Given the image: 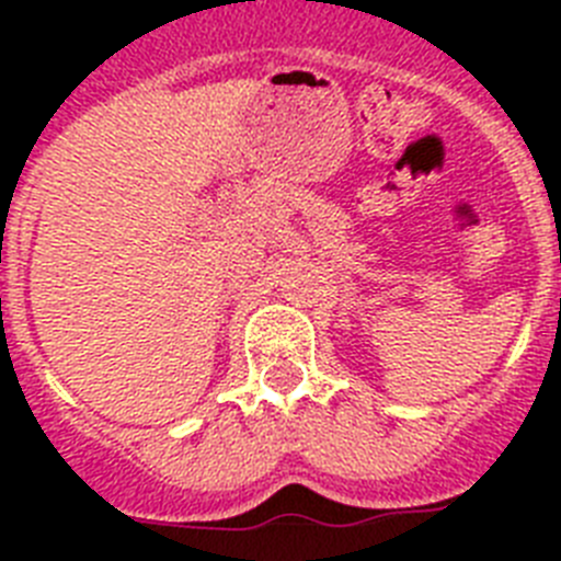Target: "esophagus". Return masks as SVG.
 <instances>
[{
    "mask_svg": "<svg viewBox=\"0 0 561 561\" xmlns=\"http://www.w3.org/2000/svg\"><path fill=\"white\" fill-rule=\"evenodd\" d=\"M311 497H314V494L300 489V485H295L291 492H286V505H289V508H306V505L311 503Z\"/></svg>",
    "mask_w": 561,
    "mask_h": 561,
    "instance_id": "34e87169",
    "label": "esophagus"
}]
</instances>
